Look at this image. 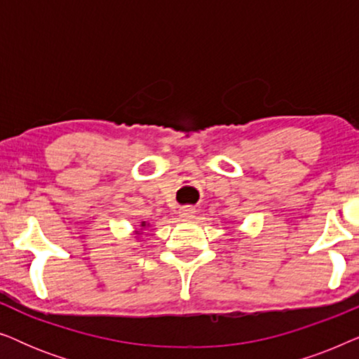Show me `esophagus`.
Listing matches in <instances>:
<instances>
[{"instance_id": "esophagus-1", "label": "esophagus", "mask_w": 359, "mask_h": 359, "mask_svg": "<svg viewBox=\"0 0 359 359\" xmlns=\"http://www.w3.org/2000/svg\"><path fill=\"white\" fill-rule=\"evenodd\" d=\"M180 217L183 220H193L196 217V209L191 208V205H186V208H181Z\"/></svg>"}]
</instances>
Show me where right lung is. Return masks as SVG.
Instances as JSON below:
<instances>
[{"instance_id": "add662e5", "label": "right lung", "mask_w": 359, "mask_h": 359, "mask_svg": "<svg viewBox=\"0 0 359 359\" xmlns=\"http://www.w3.org/2000/svg\"><path fill=\"white\" fill-rule=\"evenodd\" d=\"M142 227H145V222H142Z\"/></svg>"}]
</instances>
